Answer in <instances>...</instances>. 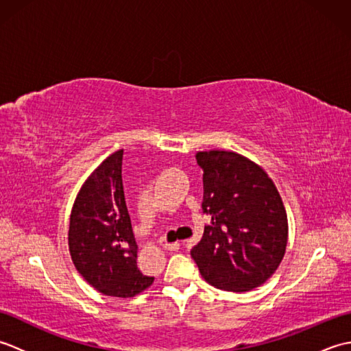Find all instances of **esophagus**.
Here are the masks:
<instances>
[{
  "mask_svg": "<svg viewBox=\"0 0 351 351\" xmlns=\"http://www.w3.org/2000/svg\"><path fill=\"white\" fill-rule=\"evenodd\" d=\"M180 243H178V241H173V243H164L162 244V247L164 249H166V250H171V252H175V250H178V249H180Z\"/></svg>",
  "mask_w": 351,
  "mask_h": 351,
  "instance_id": "1",
  "label": "esophagus"
}]
</instances>
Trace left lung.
<instances>
[{
	"label": "left lung",
	"mask_w": 351,
	"mask_h": 351,
	"mask_svg": "<svg viewBox=\"0 0 351 351\" xmlns=\"http://www.w3.org/2000/svg\"><path fill=\"white\" fill-rule=\"evenodd\" d=\"M123 149L107 156L81 185L73 202L68 244L72 263L99 293L130 299L143 293L154 278L137 268L122 184Z\"/></svg>",
	"instance_id": "1"
}]
</instances>
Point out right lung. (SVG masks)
I'll use <instances>...</instances> for the list:
<instances>
[{
	"label": "right lung",
	"mask_w": 351,
	"mask_h": 351,
	"mask_svg": "<svg viewBox=\"0 0 351 351\" xmlns=\"http://www.w3.org/2000/svg\"><path fill=\"white\" fill-rule=\"evenodd\" d=\"M204 170V213L211 215L190 250L210 285L245 293L278 270L288 243V217L267 171L232 151L196 154Z\"/></svg>",
	"instance_id": "add662e5"
}]
</instances>
